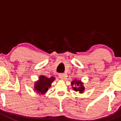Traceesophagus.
<instances>
[{"mask_svg": "<svg viewBox=\"0 0 121 121\" xmlns=\"http://www.w3.org/2000/svg\"><path fill=\"white\" fill-rule=\"evenodd\" d=\"M65 76V74L64 73H60L59 74V77L60 79H63Z\"/></svg>", "mask_w": 121, "mask_h": 121, "instance_id": "obj_1", "label": "esophagus"}]
</instances>
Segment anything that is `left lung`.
I'll return each mask as SVG.
<instances>
[{
    "mask_svg": "<svg viewBox=\"0 0 121 121\" xmlns=\"http://www.w3.org/2000/svg\"><path fill=\"white\" fill-rule=\"evenodd\" d=\"M71 85L73 90L75 91H79V93H83L84 91L85 88L83 86V83L81 81H78L76 79H74L73 81L71 82Z\"/></svg>",
    "mask_w": 121,
    "mask_h": 121,
    "instance_id": "8db88e82",
    "label": "left lung"
}]
</instances>
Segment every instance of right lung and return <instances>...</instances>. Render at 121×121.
I'll return each mask as SVG.
<instances>
[{"label":"right lung","instance_id":"1","mask_svg":"<svg viewBox=\"0 0 121 121\" xmlns=\"http://www.w3.org/2000/svg\"><path fill=\"white\" fill-rule=\"evenodd\" d=\"M55 80V78H47L45 76H40L39 80L35 83V90L36 92L44 95L51 85V83Z\"/></svg>","mask_w":121,"mask_h":121}]
</instances>
